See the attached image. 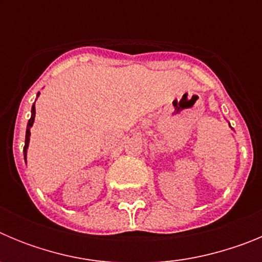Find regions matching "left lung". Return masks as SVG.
<instances>
[{
  "label": "left lung",
  "mask_w": 262,
  "mask_h": 262,
  "mask_svg": "<svg viewBox=\"0 0 262 262\" xmlns=\"http://www.w3.org/2000/svg\"><path fill=\"white\" fill-rule=\"evenodd\" d=\"M230 127H231V126H230Z\"/></svg>",
  "instance_id": "left-lung-1"
}]
</instances>
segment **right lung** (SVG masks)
I'll return each instance as SVG.
<instances>
[{
  "label": "right lung",
  "instance_id": "1",
  "mask_svg": "<svg viewBox=\"0 0 262 262\" xmlns=\"http://www.w3.org/2000/svg\"><path fill=\"white\" fill-rule=\"evenodd\" d=\"M38 93L36 94V97H39ZM34 120H35V103L32 105L31 107V118L29 119V123H27V129H26V140H25V148H23V155H25V160H26L27 157V148H29V143H30V135H31V133H30V128L32 127V124H34Z\"/></svg>",
  "mask_w": 262,
  "mask_h": 262
}]
</instances>
